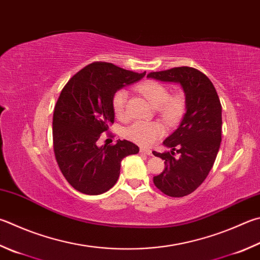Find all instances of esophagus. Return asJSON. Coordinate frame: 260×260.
<instances>
[{
  "instance_id": "obj_1",
  "label": "esophagus",
  "mask_w": 260,
  "mask_h": 260,
  "mask_svg": "<svg viewBox=\"0 0 260 260\" xmlns=\"http://www.w3.org/2000/svg\"><path fill=\"white\" fill-rule=\"evenodd\" d=\"M140 152L143 153V154H146V155H152V151L149 150V149H143L142 148L140 150Z\"/></svg>"
}]
</instances>
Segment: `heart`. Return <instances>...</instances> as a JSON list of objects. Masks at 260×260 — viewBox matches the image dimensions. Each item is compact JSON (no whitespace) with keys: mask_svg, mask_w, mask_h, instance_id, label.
Wrapping results in <instances>:
<instances>
[{"mask_svg":"<svg viewBox=\"0 0 260 260\" xmlns=\"http://www.w3.org/2000/svg\"><path fill=\"white\" fill-rule=\"evenodd\" d=\"M138 91L149 101L161 115L162 119L172 124L181 117L184 110V99L179 94L169 96L168 89L161 83L155 81H145L139 84ZM128 93L126 89H119L112 98V109L118 118L124 117L125 105ZM164 133L162 126L154 121H136L127 127L125 135L138 144L149 146Z\"/></svg>","mask_w":260,"mask_h":260,"instance_id":"1","label":"heart"}]
</instances>
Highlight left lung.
I'll list each match as a JSON object with an SVG mask.
<instances>
[{
    "instance_id": "left-lung-1",
    "label": "left lung",
    "mask_w": 260,
    "mask_h": 260,
    "mask_svg": "<svg viewBox=\"0 0 260 260\" xmlns=\"http://www.w3.org/2000/svg\"><path fill=\"white\" fill-rule=\"evenodd\" d=\"M148 78L175 83L185 96V114L177 128L164 141L171 152L155 157L165 160V169L153 177L160 191L169 197L181 198L199 187L218 153L221 142V106L210 79L199 70L177 67L150 73ZM179 153V157L173 155Z\"/></svg>"
}]
</instances>
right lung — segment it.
<instances>
[{
    "label": "right lung",
    "instance_id": "obj_1",
    "mask_svg": "<svg viewBox=\"0 0 260 260\" xmlns=\"http://www.w3.org/2000/svg\"><path fill=\"white\" fill-rule=\"evenodd\" d=\"M144 76L145 72L94 62L61 91L53 112V146L61 173L75 190L89 196L107 192L118 181L121 160L139 152V146L127 140L105 146L96 142L115 121V93Z\"/></svg>",
    "mask_w": 260,
    "mask_h": 260
}]
</instances>
